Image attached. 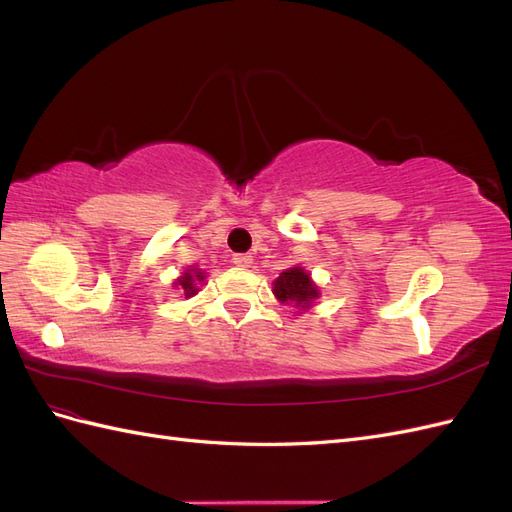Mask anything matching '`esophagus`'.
I'll list each match as a JSON object with an SVG mask.
<instances>
[{"label":"esophagus","mask_w":512,"mask_h":512,"mask_svg":"<svg viewBox=\"0 0 512 512\" xmlns=\"http://www.w3.org/2000/svg\"><path fill=\"white\" fill-rule=\"evenodd\" d=\"M232 262H235V265L241 269H250L254 265V258L250 254H237L235 258H232Z\"/></svg>","instance_id":"1"}]
</instances>
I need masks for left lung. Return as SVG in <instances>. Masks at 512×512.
<instances>
[{
	"label": "left lung",
	"instance_id": "obj_1",
	"mask_svg": "<svg viewBox=\"0 0 512 512\" xmlns=\"http://www.w3.org/2000/svg\"><path fill=\"white\" fill-rule=\"evenodd\" d=\"M273 294L280 303L297 307L299 314H305L320 299V288L312 280V273L294 265L282 271L280 277L273 282Z\"/></svg>",
	"mask_w": 512,
	"mask_h": 512
}]
</instances>
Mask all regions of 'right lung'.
I'll use <instances>...</instances> for the list:
<instances>
[{"instance_id":"1","label":"right lung","mask_w":512,"mask_h":512,"mask_svg":"<svg viewBox=\"0 0 512 512\" xmlns=\"http://www.w3.org/2000/svg\"><path fill=\"white\" fill-rule=\"evenodd\" d=\"M205 280H207V273L203 269L188 267L173 282V288L183 292L185 299H190V297H194V294H198V290H200V286L205 284Z\"/></svg>"}]
</instances>
